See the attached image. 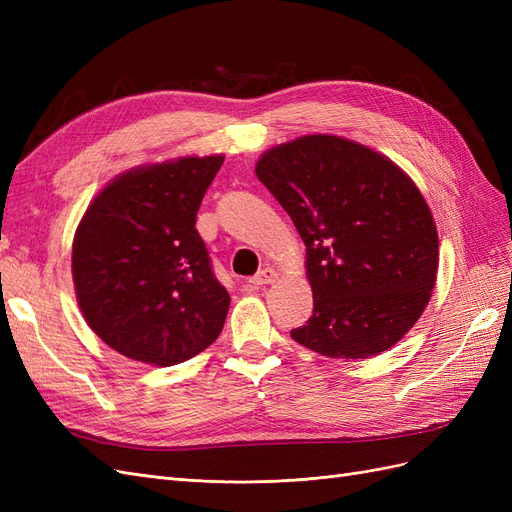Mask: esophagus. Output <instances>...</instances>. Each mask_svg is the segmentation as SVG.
<instances>
[{
  "label": "esophagus",
  "instance_id": "esophagus-1",
  "mask_svg": "<svg viewBox=\"0 0 512 512\" xmlns=\"http://www.w3.org/2000/svg\"><path fill=\"white\" fill-rule=\"evenodd\" d=\"M277 280V271L275 269H271V267H267V269H262V271H258L252 280H250V284H254V286H267V284H273Z\"/></svg>",
  "mask_w": 512,
  "mask_h": 512
}]
</instances>
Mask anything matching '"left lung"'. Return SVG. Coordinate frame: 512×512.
I'll return each instance as SVG.
<instances>
[{
    "label": "left lung",
    "instance_id": "1",
    "mask_svg": "<svg viewBox=\"0 0 512 512\" xmlns=\"http://www.w3.org/2000/svg\"><path fill=\"white\" fill-rule=\"evenodd\" d=\"M256 175L305 243L314 314L290 331L294 342L331 359L395 346L438 275V230L416 183L382 153L333 134L265 151Z\"/></svg>",
    "mask_w": 512,
    "mask_h": 512
}]
</instances>
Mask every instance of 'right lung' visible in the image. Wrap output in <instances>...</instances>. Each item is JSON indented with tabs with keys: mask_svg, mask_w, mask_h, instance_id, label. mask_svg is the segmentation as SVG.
<instances>
[{
	"mask_svg": "<svg viewBox=\"0 0 512 512\" xmlns=\"http://www.w3.org/2000/svg\"><path fill=\"white\" fill-rule=\"evenodd\" d=\"M224 156H185L121 173L74 232L72 280L102 342L170 367L218 339L230 294L211 271L196 213Z\"/></svg>",
	"mask_w": 512,
	"mask_h": 512,
	"instance_id": "1",
	"label": "right lung"
}]
</instances>
